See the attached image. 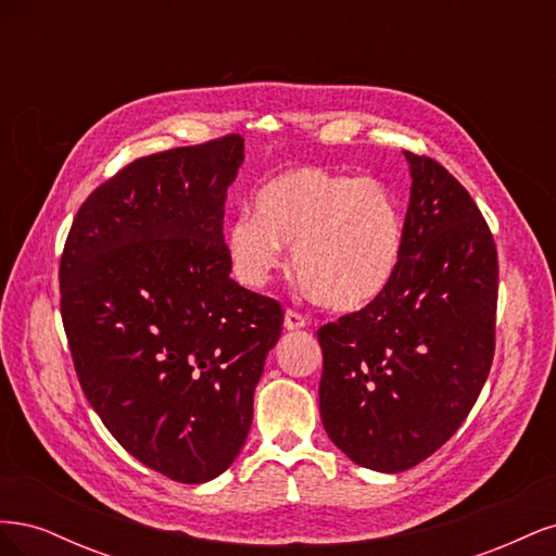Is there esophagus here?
<instances>
[{
  "label": "esophagus",
  "instance_id": "esophagus-1",
  "mask_svg": "<svg viewBox=\"0 0 556 556\" xmlns=\"http://www.w3.org/2000/svg\"><path fill=\"white\" fill-rule=\"evenodd\" d=\"M308 325V317L294 308L285 311V329H304Z\"/></svg>",
  "mask_w": 556,
  "mask_h": 556
}]
</instances>
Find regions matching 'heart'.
Returning a JSON list of instances; mask_svg holds the SVG:
<instances>
[{"label": "heart", "instance_id": "b5f03b06", "mask_svg": "<svg viewBox=\"0 0 556 556\" xmlns=\"http://www.w3.org/2000/svg\"><path fill=\"white\" fill-rule=\"evenodd\" d=\"M227 257L245 288L260 290L292 248L296 280L333 311H357L394 280L406 220L394 194L376 178L336 174L323 166H292L255 194V215L227 227Z\"/></svg>", "mask_w": 556, "mask_h": 556}]
</instances>
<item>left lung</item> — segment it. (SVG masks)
<instances>
[{"label":"left lung","instance_id":"obj_1","mask_svg":"<svg viewBox=\"0 0 556 556\" xmlns=\"http://www.w3.org/2000/svg\"><path fill=\"white\" fill-rule=\"evenodd\" d=\"M406 248L376 301L317 329L319 415L364 468L399 473L462 427L496 348L498 255L473 197L443 164L406 150Z\"/></svg>","mask_w":556,"mask_h":556}]
</instances>
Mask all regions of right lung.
<instances>
[{
	"mask_svg": "<svg viewBox=\"0 0 556 556\" xmlns=\"http://www.w3.org/2000/svg\"><path fill=\"white\" fill-rule=\"evenodd\" d=\"M243 139L139 157L83 201L60 257L80 390L131 457L185 484L241 452L282 306L229 278L225 199Z\"/></svg>",
	"mask_w": 556,
	"mask_h": 556,
	"instance_id": "right-lung-1",
	"label": "right lung"
}]
</instances>
